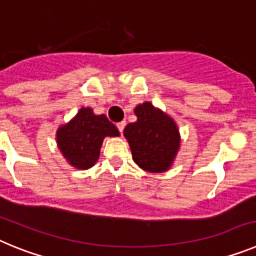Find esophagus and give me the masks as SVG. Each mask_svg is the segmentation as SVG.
Here are the masks:
<instances>
[{"instance_id": "obj_1", "label": "esophagus", "mask_w": 256, "mask_h": 256, "mask_svg": "<svg viewBox=\"0 0 256 256\" xmlns=\"http://www.w3.org/2000/svg\"><path fill=\"white\" fill-rule=\"evenodd\" d=\"M116 126H118V130H119V132L122 133L124 130V126H126V122H120V123H118Z\"/></svg>"}]
</instances>
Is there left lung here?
Listing matches in <instances>:
<instances>
[{"instance_id":"1","label":"left lung","mask_w":256,"mask_h":256,"mask_svg":"<svg viewBox=\"0 0 256 256\" xmlns=\"http://www.w3.org/2000/svg\"><path fill=\"white\" fill-rule=\"evenodd\" d=\"M137 122L124 128V136L140 168L151 173L168 170L180 148V133L172 118L144 102L134 108Z\"/></svg>"}]
</instances>
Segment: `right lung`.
Returning <instances> with one entry per match:
<instances>
[{
	"label": "right lung",
	"mask_w": 256,
	"mask_h": 256,
	"mask_svg": "<svg viewBox=\"0 0 256 256\" xmlns=\"http://www.w3.org/2000/svg\"><path fill=\"white\" fill-rule=\"evenodd\" d=\"M106 136H119V130L104 114L94 115L92 108H82L73 120L58 128L56 138L70 164L78 169H88L98 159Z\"/></svg>",
	"instance_id": "1"
}]
</instances>
